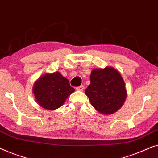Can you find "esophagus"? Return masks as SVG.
I'll list each match as a JSON object with an SVG mask.
<instances>
[{
  "instance_id": "1",
  "label": "esophagus",
  "mask_w": 158,
  "mask_h": 158,
  "mask_svg": "<svg viewBox=\"0 0 158 158\" xmlns=\"http://www.w3.org/2000/svg\"><path fill=\"white\" fill-rule=\"evenodd\" d=\"M76 89H77V90H78V91H83L84 89V86L83 85H81V86H78V87H77Z\"/></svg>"
}]
</instances>
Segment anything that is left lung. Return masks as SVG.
Returning a JSON list of instances; mask_svg holds the SVG:
<instances>
[{
  "label": "left lung",
  "mask_w": 158,
  "mask_h": 158,
  "mask_svg": "<svg viewBox=\"0 0 158 158\" xmlns=\"http://www.w3.org/2000/svg\"><path fill=\"white\" fill-rule=\"evenodd\" d=\"M90 80L85 94L97 112L110 115L123 106L127 93L123 77L116 69L112 66L94 69Z\"/></svg>",
  "instance_id": "left-lung-1"
}]
</instances>
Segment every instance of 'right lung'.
Wrapping results in <instances>:
<instances>
[{
  "label": "right lung",
  "mask_w": 158,
  "mask_h": 158,
  "mask_svg": "<svg viewBox=\"0 0 158 158\" xmlns=\"http://www.w3.org/2000/svg\"><path fill=\"white\" fill-rule=\"evenodd\" d=\"M74 91L69 80L59 72L42 75L33 86L35 102L42 108L48 110H54L61 106Z\"/></svg>",
  "instance_id": "1"
}]
</instances>
